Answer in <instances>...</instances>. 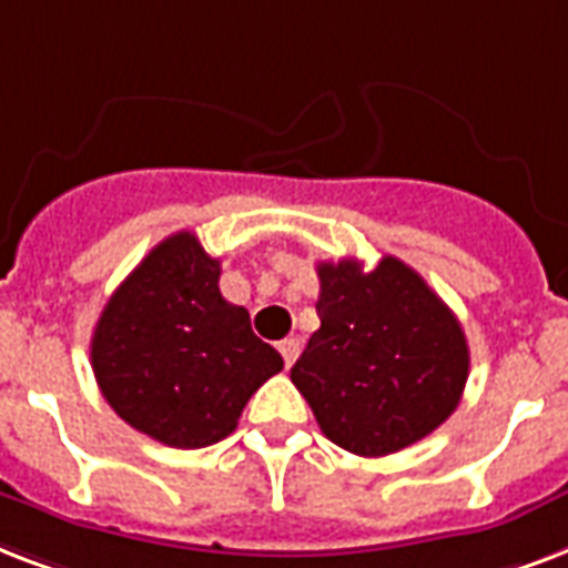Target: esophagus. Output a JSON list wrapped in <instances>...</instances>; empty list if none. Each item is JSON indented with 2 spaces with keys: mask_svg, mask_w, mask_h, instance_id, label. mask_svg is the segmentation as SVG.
I'll return each instance as SVG.
<instances>
[{
  "mask_svg": "<svg viewBox=\"0 0 568 568\" xmlns=\"http://www.w3.org/2000/svg\"><path fill=\"white\" fill-rule=\"evenodd\" d=\"M298 349H302V341L298 337H287V341H281L278 344V353L284 355V364H293L298 358Z\"/></svg>",
  "mask_w": 568,
  "mask_h": 568,
  "instance_id": "esophagus-1",
  "label": "esophagus"
}]
</instances>
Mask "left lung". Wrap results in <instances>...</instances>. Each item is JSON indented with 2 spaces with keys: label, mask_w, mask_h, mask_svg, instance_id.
Wrapping results in <instances>:
<instances>
[{
  "label": "left lung",
  "mask_w": 568,
  "mask_h": 568,
  "mask_svg": "<svg viewBox=\"0 0 568 568\" xmlns=\"http://www.w3.org/2000/svg\"><path fill=\"white\" fill-rule=\"evenodd\" d=\"M320 328L290 371L316 424L337 447L388 456L456 412L468 382V341L429 284L385 254L320 263Z\"/></svg>",
  "instance_id": "obj_1"
}]
</instances>
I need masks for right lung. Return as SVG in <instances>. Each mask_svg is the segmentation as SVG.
Masks as SVG:
<instances>
[{"mask_svg":"<svg viewBox=\"0 0 568 568\" xmlns=\"http://www.w3.org/2000/svg\"><path fill=\"white\" fill-rule=\"evenodd\" d=\"M222 263L195 234L162 240L105 302L91 337L97 385L153 442L195 450L227 438L284 358L219 290Z\"/></svg>","mask_w":568,"mask_h":568,"instance_id":"obj_1","label":"right lung"}]
</instances>
